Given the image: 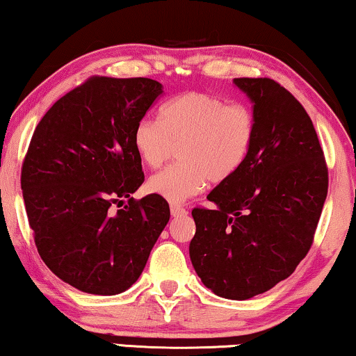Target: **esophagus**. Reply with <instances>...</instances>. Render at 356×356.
Returning a JSON list of instances; mask_svg holds the SVG:
<instances>
[{
  "mask_svg": "<svg viewBox=\"0 0 356 356\" xmlns=\"http://www.w3.org/2000/svg\"><path fill=\"white\" fill-rule=\"evenodd\" d=\"M170 215H172L174 218L186 217V215H187V210L184 209V207H181V205H170Z\"/></svg>",
  "mask_w": 356,
  "mask_h": 356,
  "instance_id": "34e87169",
  "label": "esophagus"
}]
</instances>
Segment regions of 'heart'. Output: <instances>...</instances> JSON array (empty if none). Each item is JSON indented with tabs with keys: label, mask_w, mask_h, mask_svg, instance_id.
I'll list each match as a JSON object with an SVG mask.
<instances>
[{
	"label": "heart",
	"mask_w": 356,
	"mask_h": 356,
	"mask_svg": "<svg viewBox=\"0 0 356 356\" xmlns=\"http://www.w3.org/2000/svg\"><path fill=\"white\" fill-rule=\"evenodd\" d=\"M256 134L253 111L241 103L205 92H186L161 108L159 120H141L133 145L147 168L157 169L179 147V164L147 181V191L170 204H182L207 182L233 177L250 154Z\"/></svg>",
	"instance_id": "heart-1"
}]
</instances>
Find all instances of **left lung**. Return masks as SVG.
<instances>
[{"label": "left lung", "mask_w": 356, "mask_h": 356, "mask_svg": "<svg viewBox=\"0 0 356 356\" xmlns=\"http://www.w3.org/2000/svg\"><path fill=\"white\" fill-rule=\"evenodd\" d=\"M253 103L256 134L241 169L192 210L188 253L205 287L246 300L289 277L309 253L328 170L312 120L271 79H235Z\"/></svg>", "instance_id": "1"}]
</instances>
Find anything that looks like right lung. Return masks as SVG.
<instances>
[{"label": "right lung", "mask_w": 356, "mask_h": 356, "mask_svg": "<svg viewBox=\"0 0 356 356\" xmlns=\"http://www.w3.org/2000/svg\"><path fill=\"white\" fill-rule=\"evenodd\" d=\"M161 93L152 79L90 77L35 126L21 170L26 213L40 258L75 289H129L169 222L163 197H131L145 182L133 133Z\"/></svg>", "instance_id": "right-lung-1"}]
</instances>
